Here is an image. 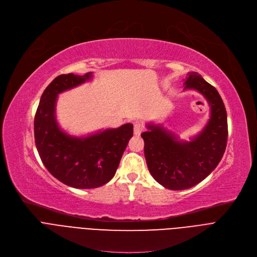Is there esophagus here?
<instances>
[{"mask_svg":"<svg viewBox=\"0 0 257 257\" xmlns=\"http://www.w3.org/2000/svg\"><path fill=\"white\" fill-rule=\"evenodd\" d=\"M144 130H145V124L140 123V122L134 124V134L135 135H140Z\"/></svg>","mask_w":257,"mask_h":257,"instance_id":"obj_1","label":"esophagus"}]
</instances>
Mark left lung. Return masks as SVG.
I'll list each match as a JSON object with an SVG mask.
<instances>
[{
    "mask_svg": "<svg viewBox=\"0 0 257 257\" xmlns=\"http://www.w3.org/2000/svg\"><path fill=\"white\" fill-rule=\"evenodd\" d=\"M185 89L197 90L211 105V118L190 143L177 142L161 126H148L142 133L151 175L170 190H184L206 179L221 161L226 149L228 128L223 101L212 84L197 72H189Z\"/></svg>",
    "mask_w": 257,
    "mask_h": 257,
    "instance_id": "obj_1",
    "label": "left lung"
}]
</instances>
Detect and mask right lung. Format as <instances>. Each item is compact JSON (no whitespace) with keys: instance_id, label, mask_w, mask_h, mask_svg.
<instances>
[{"instance_id":"right-lung-1","label":"right lung","mask_w":257,"mask_h":257,"mask_svg":"<svg viewBox=\"0 0 257 257\" xmlns=\"http://www.w3.org/2000/svg\"><path fill=\"white\" fill-rule=\"evenodd\" d=\"M91 76L92 73L88 72L56 77L44 90L34 119L35 144L42 163L60 182L79 189L100 187L113 178L133 135L130 123L85 139L71 138L60 130L55 117L58 94Z\"/></svg>"}]
</instances>
